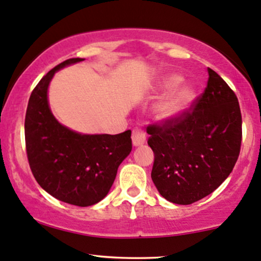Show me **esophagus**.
Masks as SVG:
<instances>
[{"mask_svg":"<svg viewBox=\"0 0 261 261\" xmlns=\"http://www.w3.org/2000/svg\"><path fill=\"white\" fill-rule=\"evenodd\" d=\"M132 141H133L134 146H140L145 143L146 133L144 132L143 128H140V127L134 128L133 132H132Z\"/></svg>","mask_w":261,"mask_h":261,"instance_id":"1","label":"esophagus"}]
</instances>
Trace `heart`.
<instances>
[{
  "instance_id": "1",
  "label": "heart",
  "mask_w": 261,
  "mask_h": 261,
  "mask_svg": "<svg viewBox=\"0 0 261 261\" xmlns=\"http://www.w3.org/2000/svg\"><path fill=\"white\" fill-rule=\"evenodd\" d=\"M182 77L176 73L163 76L155 87L156 95H166L157 105L156 116L161 121L176 118L191 106L196 98V92L191 86H180Z\"/></svg>"
}]
</instances>
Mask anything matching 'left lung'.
Returning a JSON list of instances; mask_svg holds the SVG:
<instances>
[{"instance_id": "obj_1", "label": "left lung", "mask_w": 261, "mask_h": 261, "mask_svg": "<svg viewBox=\"0 0 261 261\" xmlns=\"http://www.w3.org/2000/svg\"><path fill=\"white\" fill-rule=\"evenodd\" d=\"M208 75L207 87L192 108L146 129L155 153L151 178L161 196L176 204H191L212 194L240 155L239 99L217 72L208 69Z\"/></svg>"}]
</instances>
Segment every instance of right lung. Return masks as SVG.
I'll use <instances>...</instances> for the list:
<instances>
[{
	"label": "right lung",
	"instance_id": "obj_1",
	"mask_svg": "<svg viewBox=\"0 0 261 261\" xmlns=\"http://www.w3.org/2000/svg\"><path fill=\"white\" fill-rule=\"evenodd\" d=\"M82 60H65L35 87L25 116V144L31 172L41 188L65 203L88 207L110 191L118 166L132 151V132L81 134L54 117L47 95L50 80L58 70Z\"/></svg>",
	"mask_w": 261,
	"mask_h": 261
}]
</instances>
